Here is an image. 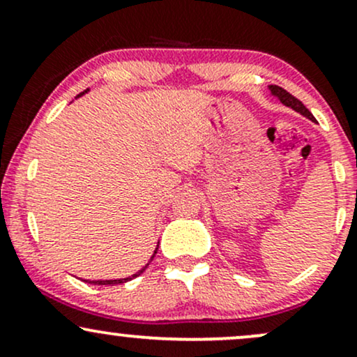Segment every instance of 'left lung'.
Instances as JSON below:
<instances>
[{"label": "left lung", "mask_w": 357, "mask_h": 357, "mask_svg": "<svg viewBox=\"0 0 357 357\" xmlns=\"http://www.w3.org/2000/svg\"><path fill=\"white\" fill-rule=\"evenodd\" d=\"M268 89H270V93H272L273 97H277V99L280 100L284 105H287V107L294 109V110H296V112L302 114V116L307 117V119H310V121H315L312 114L309 112V109H307L301 100L296 99V97H294L292 93H289V92H287V90H284L282 87H278V85H270Z\"/></svg>", "instance_id": "1"}]
</instances>
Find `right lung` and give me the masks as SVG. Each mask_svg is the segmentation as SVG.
Instances as JSON below:
<instances>
[{
	"label": "right lung",
	"instance_id": "add662e5",
	"mask_svg": "<svg viewBox=\"0 0 357 357\" xmlns=\"http://www.w3.org/2000/svg\"><path fill=\"white\" fill-rule=\"evenodd\" d=\"M85 92H87V90H85ZM85 92H82L80 96H84ZM80 96H79V97H80ZM158 247H159V245H158ZM155 253H158V248L154 250L153 257H151V260L147 261V264H146V267H142L141 270H139L137 273H134V275H130V277H127V278H117V280H84V282H89V284H93V285H117V284H124V282H129V280H132V278H136V277L141 275V273L144 272V270L147 268V265H149L151 261H153V258H154Z\"/></svg>",
	"mask_w": 357,
	"mask_h": 357
}]
</instances>
